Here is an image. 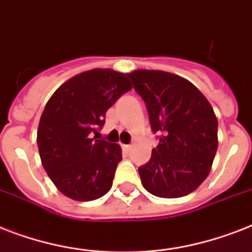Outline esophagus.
<instances>
[{
    "mask_svg": "<svg viewBox=\"0 0 252 252\" xmlns=\"http://www.w3.org/2000/svg\"><path fill=\"white\" fill-rule=\"evenodd\" d=\"M123 149L126 151H129L130 149H132V145H123Z\"/></svg>",
    "mask_w": 252,
    "mask_h": 252,
    "instance_id": "34e87169",
    "label": "esophagus"
}]
</instances>
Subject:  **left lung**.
Instances as JSON below:
<instances>
[{
	"instance_id": "obj_1",
	"label": "left lung",
	"mask_w": 252,
	"mask_h": 252,
	"mask_svg": "<svg viewBox=\"0 0 252 252\" xmlns=\"http://www.w3.org/2000/svg\"><path fill=\"white\" fill-rule=\"evenodd\" d=\"M126 75L146 103L151 129L160 134L150 160L138 168L141 183L155 197L188 195L207 179L218 150L214 108L179 75L158 69Z\"/></svg>"
}]
</instances>
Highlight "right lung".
<instances>
[{
	"mask_svg": "<svg viewBox=\"0 0 252 252\" xmlns=\"http://www.w3.org/2000/svg\"><path fill=\"white\" fill-rule=\"evenodd\" d=\"M130 89L124 73L94 68L63 83L45 106L37 129L38 153L48 176L66 197L88 202L111 189L122 149L97 140V134L106 111Z\"/></svg>",
	"mask_w": 252,
	"mask_h": 252,
	"instance_id": "add662e5",
	"label": "right lung"
}]
</instances>
